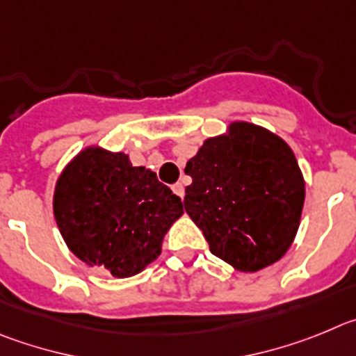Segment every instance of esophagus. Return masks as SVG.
<instances>
[{
  "mask_svg": "<svg viewBox=\"0 0 356 356\" xmlns=\"http://www.w3.org/2000/svg\"><path fill=\"white\" fill-rule=\"evenodd\" d=\"M172 191H174V193L177 195V197L184 198V186H182L181 182H175V184L172 186Z\"/></svg>",
  "mask_w": 356,
  "mask_h": 356,
  "instance_id": "esophagus-1",
  "label": "esophagus"
}]
</instances>
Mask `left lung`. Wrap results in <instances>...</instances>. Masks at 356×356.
Listing matches in <instances>:
<instances>
[{
	"mask_svg": "<svg viewBox=\"0 0 356 356\" xmlns=\"http://www.w3.org/2000/svg\"><path fill=\"white\" fill-rule=\"evenodd\" d=\"M184 172V209L211 254L254 273L280 261L300 227L305 181L280 136L250 122L207 138Z\"/></svg>",
	"mask_w": 356,
	"mask_h": 356,
	"instance_id": "obj_1",
	"label": "left lung"
}]
</instances>
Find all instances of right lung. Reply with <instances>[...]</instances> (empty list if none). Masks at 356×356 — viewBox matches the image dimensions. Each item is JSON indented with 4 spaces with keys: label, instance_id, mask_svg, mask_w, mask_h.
Listing matches in <instances>:
<instances>
[{
    "label": "right lung",
    "instance_id": "right-lung-1",
    "mask_svg": "<svg viewBox=\"0 0 356 356\" xmlns=\"http://www.w3.org/2000/svg\"><path fill=\"white\" fill-rule=\"evenodd\" d=\"M54 220L63 241L88 266L126 278L161 254L182 202L145 166L124 152L86 147L54 186Z\"/></svg>",
    "mask_w": 356,
    "mask_h": 356
}]
</instances>
